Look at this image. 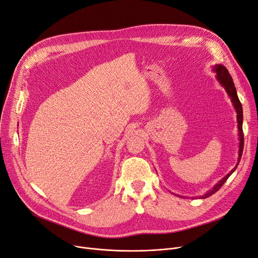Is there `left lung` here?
<instances>
[{
    "mask_svg": "<svg viewBox=\"0 0 258 258\" xmlns=\"http://www.w3.org/2000/svg\"><path fill=\"white\" fill-rule=\"evenodd\" d=\"M214 70L216 71V78L217 80L219 81V83L223 85V87L226 89V91L228 92L229 96L231 97V101L233 103V105H234L235 107V110L237 112V122H238V130H239V154H238V163L240 162V158H241V155H242V150H243V132H242V107H241V103L238 99L237 96V92H236V89H235V86H234V83H233V80L230 76L229 71L227 70L226 67H224L223 65H216L214 67ZM237 163V165H238ZM236 165V167H237ZM236 167L233 169L230 173H228L222 180H219L218 183H216V185L214 186V188L212 190H210L209 192H207L205 195L202 196V199H206V198H209V196H211L212 194H214L215 192H217L220 188H222V186L224 185V183L226 182V180L229 178V176L234 172V170L236 169Z\"/></svg>",
    "mask_w": 258,
    "mask_h": 258,
    "instance_id": "left-lung-1",
    "label": "left lung"
}]
</instances>
